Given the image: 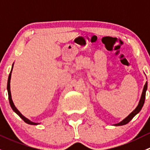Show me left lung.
<instances>
[{
	"mask_svg": "<svg viewBox=\"0 0 150 150\" xmlns=\"http://www.w3.org/2000/svg\"><path fill=\"white\" fill-rule=\"evenodd\" d=\"M146 89H147V82H146V83H145L144 86L143 91H142V96H141V99H140V100H139V102L138 106H137V107H136L135 110H134V111L130 113V114L128 115L127 116V117H125V119H123V120H122V121H120V122H118V123L115 124L114 125H115V126H119V125H125V124L128 123V122H129L131 120H132L133 117H134V116L136 115H137L139 112L141 111V110H142V107H143L144 104L145 96H146Z\"/></svg>",
	"mask_w": 150,
	"mask_h": 150,
	"instance_id": "left-lung-1",
	"label": "left lung"
}]
</instances>
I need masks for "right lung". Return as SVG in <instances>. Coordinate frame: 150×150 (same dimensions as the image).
<instances>
[{"label": "right lung", "mask_w": 150, "mask_h": 150, "mask_svg": "<svg viewBox=\"0 0 150 150\" xmlns=\"http://www.w3.org/2000/svg\"><path fill=\"white\" fill-rule=\"evenodd\" d=\"M13 65H12V68H11V72L9 74V75H8V83H7V91H8V100H9V103H10V105L11 107L12 110H13V112H15L16 113V114L18 115L19 116V117H21V118L22 119V120H24L26 123L28 124H30V125H38V122H32L30 121L29 119L27 118V117H25V116H23L22 115V113L20 112L19 111V110L16 109V107H15L14 104H13V101H12V99H11V91H10V81H11V72H12V69H13Z\"/></svg>", "instance_id": "obj_1"}]
</instances>
